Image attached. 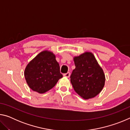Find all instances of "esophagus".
<instances>
[{
  "label": "esophagus",
  "mask_w": 130,
  "mask_h": 130,
  "mask_svg": "<svg viewBox=\"0 0 130 130\" xmlns=\"http://www.w3.org/2000/svg\"><path fill=\"white\" fill-rule=\"evenodd\" d=\"M63 76L66 77H69L70 76V73L69 72H68V73H67L63 74Z\"/></svg>",
  "instance_id": "esophagus-1"
}]
</instances>
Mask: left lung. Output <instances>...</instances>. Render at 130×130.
I'll list each match as a JSON object with an SVG mask.
<instances>
[{"mask_svg": "<svg viewBox=\"0 0 130 130\" xmlns=\"http://www.w3.org/2000/svg\"><path fill=\"white\" fill-rule=\"evenodd\" d=\"M74 62L76 68L70 77L74 90L85 99L94 98L104 86L105 78L102 68L90 52L75 57Z\"/></svg>", "mask_w": 130, "mask_h": 130, "instance_id": "obj_1", "label": "left lung"}]
</instances>
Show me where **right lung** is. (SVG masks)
I'll use <instances>...</instances> for the list:
<instances>
[{
  "label": "right lung",
  "mask_w": 130,
  "mask_h": 130,
  "mask_svg": "<svg viewBox=\"0 0 130 130\" xmlns=\"http://www.w3.org/2000/svg\"><path fill=\"white\" fill-rule=\"evenodd\" d=\"M25 77L31 89L43 93L53 88L62 77V74L55 55L50 52L43 51L28 63Z\"/></svg>",
  "instance_id": "add662e5"
}]
</instances>
